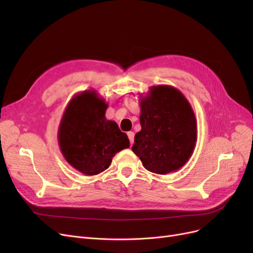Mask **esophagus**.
Wrapping results in <instances>:
<instances>
[{
	"label": "esophagus",
	"mask_w": 253,
	"mask_h": 253,
	"mask_svg": "<svg viewBox=\"0 0 253 253\" xmlns=\"http://www.w3.org/2000/svg\"><path fill=\"white\" fill-rule=\"evenodd\" d=\"M134 136H135L134 132H128L127 133V137H128V139H129V142H131V144L134 143Z\"/></svg>",
	"instance_id": "esophagus-1"
}]
</instances>
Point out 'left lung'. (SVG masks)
<instances>
[{
  "mask_svg": "<svg viewBox=\"0 0 253 253\" xmlns=\"http://www.w3.org/2000/svg\"><path fill=\"white\" fill-rule=\"evenodd\" d=\"M139 101L141 131L135 135L132 151L152 173L179 170L192 155L197 140L192 106L171 85L151 86Z\"/></svg>",
  "mask_w": 253,
  "mask_h": 253,
  "instance_id": "8db88e82",
  "label": "left lung"
}]
</instances>
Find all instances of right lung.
<instances>
[{
	"label": "right lung",
	"instance_id": "right-lung-1",
	"mask_svg": "<svg viewBox=\"0 0 253 253\" xmlns=\"http://www.w3.org/2000/svg\"><path fill=\"white\" fill-rule=\"evenodd\" d=\"M109 104L96 90L88 89L68 102L58 128L59 147L74 169L88 176L110 167L118 152L129 147L126 133L105 118Z\"/></svg>",
	"mask_w": 253,
	"mask_h": 253
}]
</instances>
